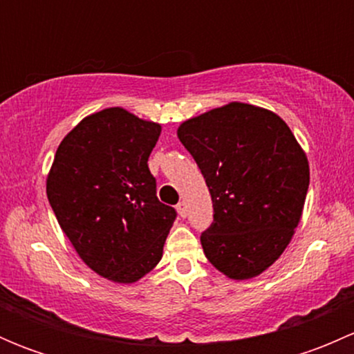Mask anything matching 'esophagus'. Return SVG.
Segmentation results:
<instances>
[{
	"label": "esophagus",
	"instance_id": "esophagus-1",
	"mask_svg": "<svg viewBox=\"0 0 354 354\" xmlns=\"http://www.w3.org/2000/svg\"><path fill=\"white\" fill-rule=\"evenodd\" d=\"M176 210H178V214H180V217H185L187 216V205H185V202H180L176 205Z\"/></svg>",
	"mask_w": 354,
	"mask_h": 354
}]
</instances>
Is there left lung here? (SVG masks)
<instances>
[{
  "label": "left lung",
  "instance_id": "8db88e82",
  "mask_svg": "<svg viewBox=\"0 0 354 354\" xmlns=\"http://www.w3.org/2000/svg\"><path fill=\"white\" fill-rule=\"evenodd\" d=\"M178 138L212 197L205 257L231 279L262 274L291 241L308 192V159L292 131L272 111L230 102L183 121Z\"/></svg>",
  "mask_w": 354,
  "mask_h": 354
}]
</instances>
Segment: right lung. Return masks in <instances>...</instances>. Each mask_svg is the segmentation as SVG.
<instances>
[{"label": "right lung", "mask_w": 354, "mask_h": 354, "mask_svg": "<svg viewBox=\"0 0 354 354\" xmlns=\"http://www.w3.org/2000/svg\"><path fill=\"white\" fill-rule=\"evenodd\" d=\"M159 135V123L102 109L63 138L48 174L46 194L63 233L94 272L114 283H135L154 269L176 219L157 198L149 171Z\"/></svg>", "instance_id": "add662e5"}]
</instances>
